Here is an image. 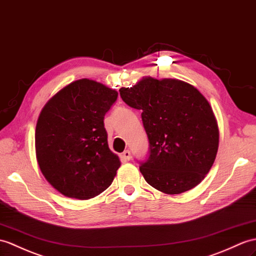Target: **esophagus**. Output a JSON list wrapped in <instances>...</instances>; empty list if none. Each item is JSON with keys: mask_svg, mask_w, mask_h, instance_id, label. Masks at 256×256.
<instances>
[{"mask_svg": "<svg viewBox=\"0 0 256 256\" xmlns=\"http://www.w3.org/2000/svg\"><path fill=\"white\" fill-rule=\"evenodd\" d=\"M122 157L124 160H130V150H124L122 154Z\"/></svg>", "mask_w": 256, "mask_h": 256, "instance_id": "34e87169", "label": "esophagus"}]
</instances>
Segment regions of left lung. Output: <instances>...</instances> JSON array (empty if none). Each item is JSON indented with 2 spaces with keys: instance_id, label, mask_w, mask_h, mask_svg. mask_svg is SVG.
I'll return each instance as SVG.
<instances>
[{
  "instance_id": "1",
  "label": "left lung",
  "mask_w": 256,
  "mask_h": 256,
  "mask_svg": "<svg viewBox=\"0 0 256 256\" xmlns=\"http://www.w3.org/2000/svg\"><path fill=\"white\" fill-rule=\"evenodd\" d=\"M118 92L124 102L142 110L150 150L140 167L146 182L166 194L198 186L219 145L217 120L207 99L188 82L150 76Z\"/></svg>"
}]
</instances>
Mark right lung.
Segmentation results:
<instances>
[{"mask_svg": "<svg viewBox=\"0 0 256 256\" xmlns=\"http://www.w3.org/2000/svg\"><path fill=\"white\" fill-rule=\"evenodd\" d=\"M118 92L82 78L63 87L41 110L36 157L46 180L64 196L89 200L108 188L121 162L108 145L106 112Z\"/></svg>", "mask_w": 256, "mask_h": 256, "instance_id": "add662e5", "label": "right lung"}]
</instances>
